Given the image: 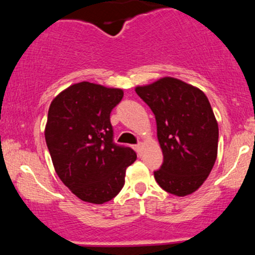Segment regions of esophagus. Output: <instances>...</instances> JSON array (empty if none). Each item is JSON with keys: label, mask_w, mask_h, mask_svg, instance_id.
I'll return each instance as SVG.
<instances>
[{"label": "esophagus", "mask_w": 255, "mask_h": 255, "mask_svg": "<svg viewBox=\"0 0 255 255\" xmlns=\"http://www.w3.org/2000/svg\"><path fill=\"white\" fill-rule=\"evenodd\" d=\"M141 150H142V144H141V142H140V144H137L135 146V151L137 152V153H140V152H141Z\"/></svg>", "instance_id": "esophagus-1"}]
</instances>
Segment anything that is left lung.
Returning a JSON list of instances; mask_svg holds the SVG:
<instances>
[{
	"label": "left lung",
	"mask_w": 255,
	"mask_h": 255,
	"mask_svg": "<svg viewBox=\"0 0 255 255\" xmlns=\"http://www.w3.org/2000/svg\"><path fill=\"white\" fill-rule=\"evenodd\" d=\"M135 92L151 108L163 164L154 171L157 183L177 197L194 193L215 165L218 124L211 104L198 87L164 77L136 86Z\"/></svg>",
	"instance_id": "obj_1"
}]
</instances>
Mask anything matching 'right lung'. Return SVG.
<instances>
[{"instance_id": "add662e5", "label": "right lung", "mask_w": 255, "mask_h": 255, "mask_svg": "<svg viewBox=\"0 0 255 255\" xmlns=\"http://www.w3.org/2000/svg\"><path fill=\"white\" fill-rule=\"evenodd\" d=\"M124 90L83 81L52 99L45 141L55 171L83 201L104 204L119 194L136 154L113 141L110 113Z\"/></svg>"}]
</instances>
